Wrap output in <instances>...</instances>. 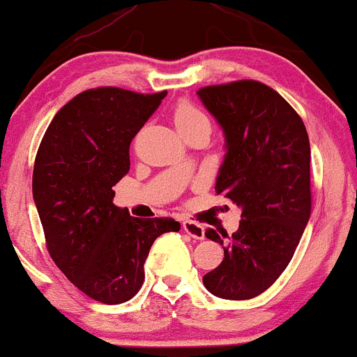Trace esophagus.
<instances>
[{
  "instance_id": "1",
  "label": "esophagus",
  "mask_w": 357,
  "mask_h": 357,
  "mask_svg": "<svg viewBox=\"0 0 357 357\" xmlns=\"http://www.w3.org/2000/svg\"><path fill=\"white\" fill-rule=\"evenodd\" d=\"M183 229L195 239H204L205 238V227L202 226L200 222H195V220H188L186 219L183 222Z\"/></svg>"
}]
</instances>
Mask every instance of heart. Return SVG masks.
<instances>
[{
    "label": "heart",
    "mask_w": 357,
    "mask_h": 357,
    "mask_svg": "<svg viewBox=\"0 0 357 357\" xmlns=\"http://www.w3.org/2000/svg\"><path fill=\"white\" fill-rule=\"evenodd\" d=\"M174 123L178 126L179 133H185V131L197 128V126L208 125V118L205 116L204 111L198 109L188 100H181L174 109Z\"/></svg>",
    "instance_id": "obj_1"
}]
</instances>
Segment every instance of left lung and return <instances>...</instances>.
<instances>
[{"label": "left lung", "mask_w": 357, "mask_h": 357, "mask_svg": "<svg viewBox=\"0 0 357 357\" xmlns=\"http://www.w3.org/2000/svg\"><path fill=\"white\" fill-rule=\"evenodd\" d=\"M198 96L226 135L215 193L241 207L232 236L205 231L222 245L224 260L205 273L204 286L232 301L257 298L286 270L310 220L305 123L279 92L257 80L208 85Z\"/></svg>", "instance_id": "8db88e82"}]
</instances>
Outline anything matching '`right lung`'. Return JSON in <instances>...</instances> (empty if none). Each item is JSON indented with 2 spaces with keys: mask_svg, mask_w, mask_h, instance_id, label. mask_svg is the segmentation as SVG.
I'll use <instances>...</instances> for the list:
<instances>
[{
  "mask_svg": "<svg viewBox=\"0 0 357 357\" xmlns=\"http://www.w3.org/2000/svg\"><path fill=\"white\" fill-rule=\"evenodd\" d=\"M166 93L85 90L56 112L37 150L32 193L47 251L71 284L104 305L133 298L150 246L181 227L112 204V186L130 171L131 140Z\"/></svg>",
  "mask_w": 357,
  "mask_h": 357,
  "instance_id": "right-lung-1",
  "label": "right lung"
}]
</instances>
